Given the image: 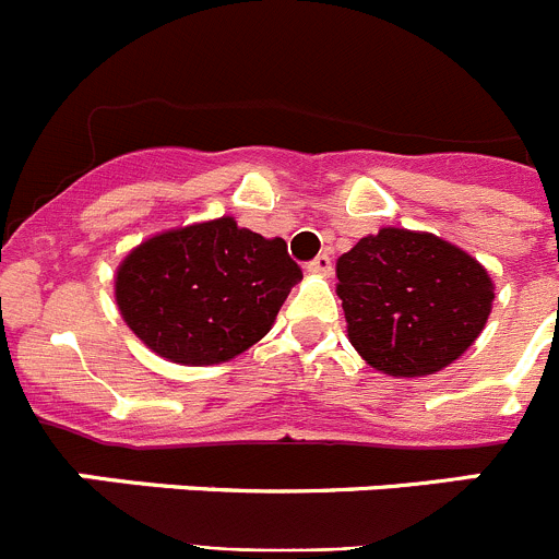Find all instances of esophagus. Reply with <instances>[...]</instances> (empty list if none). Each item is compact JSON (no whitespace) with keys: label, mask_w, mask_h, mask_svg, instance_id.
Here are the masks:
<instances>
[{"label":"esophagus","mask_w":559,"mask_h":559,"mask_svg":"<svg viewBox=\"0 0 559 559\" xmlns=\"http://www.w3.org/2000/svg\"><path fill=\"white\" fill-rule=\"evenodd\" d=\"M308 271H310V274L330 276V274H333V257L319 254V257H316V260H310V263H308Z\"/></svg>","instance_id":"obj_1"}]
</instances>
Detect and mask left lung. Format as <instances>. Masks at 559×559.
<instances>
[{
	"mask_svg": "<svg viewBox=\"0 0 559 559\" xmlns=\"http://www.w3.org/2000/svg\"><path fill=\"white\" fill-rule=\"evenodd\" d=\"M338 299L360 358L394 378L445 369L492 310V280L476 257L428 231L386 226L338 257Z\"/></svg>",
	"mask_w": 559,
	"mask_h": 559,
	"instance_id": "obj_1",
	"label": "left lung"
}]
</instances>
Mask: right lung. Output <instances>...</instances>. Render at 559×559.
Returning a JSON list of instances; mask_svg holds the SVG:
<instances>
[{"instance_id": "obj_1", "label": "right lung", "mask_w": 559, "mask_h": 559, "mask_svg": "<svg viewBox=\"0 0 559 559\" xmlns=\"http://www.w3.org/2000/svg\"><path fill=\"white\" fill-rule=\"evenodd\" d=\"M299 280L283 237L269 240L226 215L147 237L117 269L114 296L147 349L210 367L263 338Z\"/></svg>"}]
</instances>
